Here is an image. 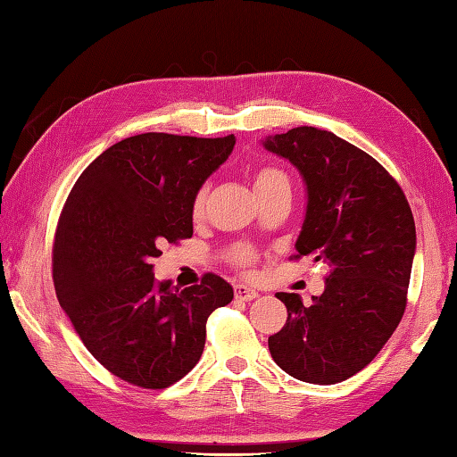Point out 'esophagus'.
Wrapping results in <instances>:
<instances>
[{
  "label": "esophagus",
  "mask_w": 457,
  "mask_h": 457,
  "mask_svg": "<svg viewBox=\"0 0 457 457\" xmlns=\"http://www.w3.org/2000/svg\"><path fill=\"white\" fill-rule=\"evenodd\" d=\"M235 297L240 302H250V300H254V297H258V292L254 290V287H248L245 284H237L235 286Z\"/></svg>",
  "instance_id": "obj_1"
}]
</instances>
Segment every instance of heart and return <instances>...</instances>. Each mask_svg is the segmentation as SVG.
<instances>
[{"mask_svg": "<svg viewBox=\"0 0 457 457\" xmlns=\"http://www.w3.org/2000/svg\"><path fill=\"white\" fill-rule=\"evenodd\" d=\"M253 189H254L258 199H262V197H266V195L276 193V191H290V177H287V173L282 171L280 167L262 165L253 173ZM207 201H209V187L204 185V187H201L193 199V217L195 219L203 217L204 207H207ZM256 258H258L256 250L250 245H242V242H238V245H232L227 250V260L237 270H240V272H250L256 262Z\"/></svg>", "mask_w": 457, "mask_h": 457, "instance_id": "b5f03b06", "label": "heart"}]
</instances>
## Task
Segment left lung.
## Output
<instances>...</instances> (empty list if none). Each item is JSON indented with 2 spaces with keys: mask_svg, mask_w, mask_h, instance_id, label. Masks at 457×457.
Returning <instances> with one entry per match:
<instances>
[{
  "mask_svg": "<svg viewBox=\"0 0 457 457\" xmlns=\"http://www.w3.org/2000/svg\"><path fill=\"white\" fill-rule=\"evenodd\" d=\"M290 160L307 185L297 254L329 266L325 290L287 307L284 328L270 335L276 365L313 385L341 383L378 355L406 310L416 227L404 191L375 157L328 129L292 128L264 139Z\"/></svg>",
  "mask_w": 457,
  "mask_h": 457,
  "instance_id": "1",
  "label": "left lung"
}]
</instances>
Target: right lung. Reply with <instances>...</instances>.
Returning <instances> with one entry per match:
<instances>
[{
	"label": "right lung",
	"mask_w": 457,
	"mask_h": 457,
	"mask_svg": "<svg viewBox=\"0 0 457 457\" xmlns=\"http://www.w3.org/2000/svg\"><path fill=\"white\" fill-rule=\"evenodd\" d=\"M235 136L147 132L110 145L71 189L53 245V282L74 331L102 367L167 388L197 365L209 315L232 302L217 274L179 290L154 278L163 245L193 237V199Z\"/></svg>",
	"instance_id": "add662e5"
}]
</instances>
